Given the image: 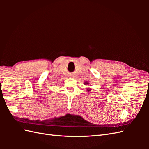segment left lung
I'll use <instances>...</instances> for the list:
<instances>
[{"instance_id":"1","label":"left lung","mask_w":149,"mask_h":149,"mask_svg":"<svg viewBox=\"0 0 149 149\" xmlns=\"http://www.w3.org/2000/svg\"><path fill=\"white\" fill-rule=\"evenodd\" d=\"M84 84H86V85H87V84H89V83H88V82H85ZM90 90H91V89H88V91H90Z\"/></svg>"}]
</instances>
